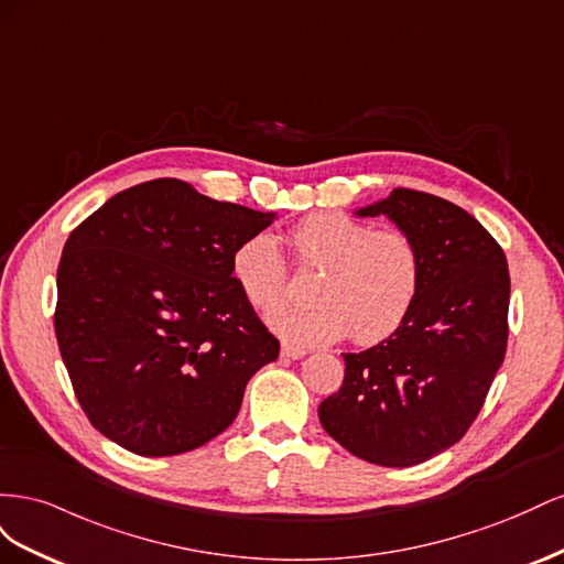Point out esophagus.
<instances>
[{"label": "esophagus", "mask_w": 564, "mask_h": 564, "mask_svg": "<svg viewBox=\"0 0 564 564\" xmlns=\"http://www.w3.org/2000/svg\"><path fill=\"white\" fill-rule=\"evenodd\" d=\"M282 355H284V357H292V360H299V357L308 355V350L299 348V346H292V344H284V346H282Z\"/></svg>", "instance_id": "obj_1"}]
</instances>
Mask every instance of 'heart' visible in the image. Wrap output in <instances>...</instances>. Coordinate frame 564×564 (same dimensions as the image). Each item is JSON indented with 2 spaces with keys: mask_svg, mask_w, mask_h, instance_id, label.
<instances>
[{
  "mask_svg": "<svg viewBox=\"0 0 564 564\" xmlns=\"http://www.w3.org/2000/svg\"><path fill=\"white\" fill-rule=\"evenodd\" d=\"M286 242L301 270H319L311 308L270 315V327L294 344H329L350 334L371 346L395 334L412 313L423 284L416 240L398 228L373 226L346 214L301 218ZM230 272L256 311L271 313L289 296V265L270 235H251L235 249Z\"/></svg>",
  "mask_w": 564,
  "mask_h": 564,
  "instance_id": "heart-1",
  "label": "heart"
}]
</instances>
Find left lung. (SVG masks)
Returning a JSON list of instances; mask_svg holds the SVG:
<instances>
[{
    "label": "left lung",
    "mask_w": 564,
    "mask_h": 564,
    "mask_svg": "<svg viewBox=\"0 0 564 564\" xmlns=\"http://www.w3.org/2000/svg\"><path fill=\"white\" fill-rule=\"evenodd\" d=\"M357 214L414 237L423 284L395 334L344 355V386L317 414L350 454L406 468L456 445L480 414L508 346V263L480 220L431 193L395 187Z\"/></svg>",
    "instance_id": "left-lung-1"
}]
</instances>
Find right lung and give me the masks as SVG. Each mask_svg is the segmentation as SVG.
Wrapping results in <instances>:
<instances>
[{
  "label": "right lung",
  "mask_w": 564,
  "mask_h": 564,
  "mask_svg": "<svg viewBox=\"0 0 564 564\" xmlns=\"http://www.w3.org/2000/svg\"><path fill=\"white\" fill-rule=\"evenodd\" d=\"M272 224L240 204L155 178L70 232L54 329L82 412L139 456L202 447L235 421L280 340L235 284V249Z\"/></svg>",
  "instance_id": "1"
}]
</instances>
